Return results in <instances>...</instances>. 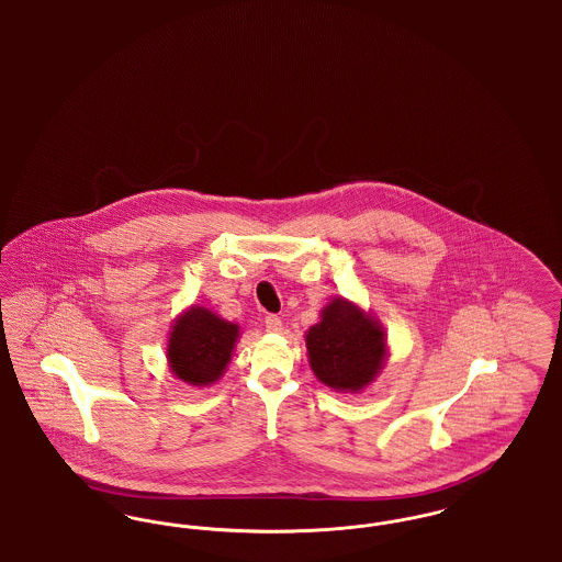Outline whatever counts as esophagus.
I'll return each mask as SVG.
<instances>
[{
    "mask_svg": "<svg viewBox=\"0 0 562 562\" xmlns=\"http://www.w3.org/2000/svg\"><path fill=\"white\" fill-rule=\"evenodd\" d=\"M266 328H268L269 333H280V328H282L280 316L268 314V316H266Z\"/></svg>",
    "mask_w": 562,
    "mask_h": 562,
    "instance_id": "obj_1",
    "label": "esophagus"
}]
</instances>
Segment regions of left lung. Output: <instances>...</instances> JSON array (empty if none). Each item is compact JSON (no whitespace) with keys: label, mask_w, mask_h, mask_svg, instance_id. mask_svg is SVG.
Here are the masks:
<instances>
[{"label":"left lung","mask_w":562,"mask_h":562,"mask_svg":"<svg viewBox=\"0 0 562 562\" xmlns=\"http://www.w3.org/2000/svg\"><path fill=\"white\" fill-rule=\"evenodd\" d=\"M310 362L322 383L335 390H362L385 356L379 326L348 301H333L307 333Z\"/></svg>","instance_id":"left-lung-1"}]
</instances>
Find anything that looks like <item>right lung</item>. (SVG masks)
Listing matches in <instances>:
<instances>
[{"label":"right lung","instance_id":"obj_1","mask_svg":"<svg viewBox=\"0 0 562 562\" xmlns=\"http://www.w3.org/2000/svg\"><path fill=\"white\" fill-rule=\"evenodd\" d=\"M238 326L221 321L204 307H191L170 333L168 362L181 381L209 385L232 358Z\"/></svg>","mask_w":562,"mask_h":562}]
</instances>
